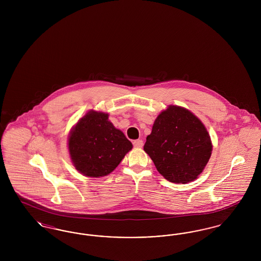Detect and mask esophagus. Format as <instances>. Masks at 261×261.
<instances>
[{
	"mask_svg": "<svg viewBox=\"0 0 261 261\" xmlns=\"http://www.w3.org/2000/svg\"><path fill=\"white\" fill-rule=\"evenodd\" d=\"M133 145H134L135 148L141 149V148L144 146V142H143L142 140H135V141L133 142Z\"/></svg>",
	"mask_w": 261,
	"mask_h": 261,
	"instance_id": "esophagus-1",
	"label": "esophagus"
}]
</instances>
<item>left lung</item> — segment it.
<instances>
[{
  "label": "left lung",
  "mask_w": 261,
  "mask_h": 261,
  "mask_svg": "<svg viewBox=\"0 0 261 261\" xmlns=\"http://www.w3.org/2000/svg\"><path fill=\"white\" fill-rule=\"evenodd\" d=\"M144 150L167 181L187 184L203 171L212 143L206 127L193 112L170 105L155 118Z\"/></svg>",
  "instance_id": "1"
}]
</instances>
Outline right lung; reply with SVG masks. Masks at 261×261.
<instances>
[{"label":"right lung","instance_id":"1","mask_svg":"<svg viewBox=\"0 0 261 261\" xmlns=\"http://www.w3.org/2000/svg\"><path fill=\"white\" fill-rule=\"evenodd\" d=\"M67 148L77 171L99 178L112 173L133 145L109 120V113L91 110L70 130Z\"/></svg>","mask_w":261,"mask_h":261}]
</instances>
